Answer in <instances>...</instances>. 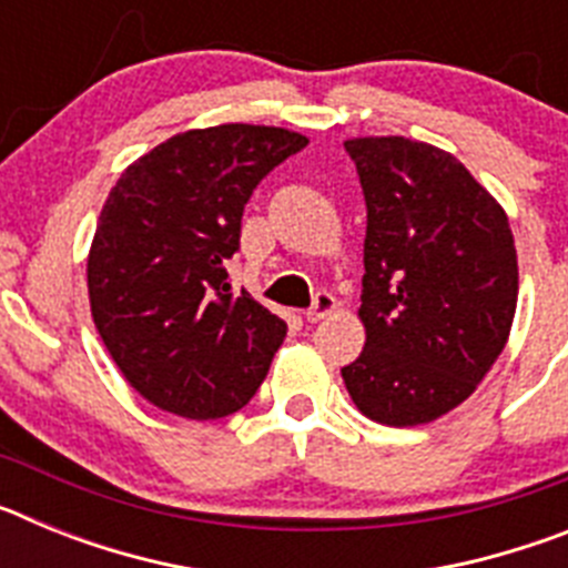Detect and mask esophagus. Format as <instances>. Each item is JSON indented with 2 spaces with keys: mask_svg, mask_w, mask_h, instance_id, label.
Returning <instances> with one entry per match:
<instances>
[{
  "mask_svg": "<svg viewBox=\"0 0 568 568\" xmlns=\"http://www.w3.org/2000/svg\"><path fill=\"white\" fill-rule=\"evenodd\" d=\"M338 307V301H335L333 293H327V290H321V293H315L313 298V307L307 310V321H321L327 318L333 310Z\"/></svg>",
  "mask_w": 568,
  "mask_h": 568,
  "instance_id": "1",
  "label": "esophagus"
}]
</instances>
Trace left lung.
<instances>
[{
	"label": "left lung",
	"instance_id": "obj_1",
	"mask_svg": "<svg viewBox=\"0 0 568 568\" xmlns=\"http://www.w3.org/2000/svg\"><path fill=\"white\" fill-rule=\"evenodd\" d=\"M344 148L366 202V344L341 375L366 418L429 424L464 404L504 353L518 307L509 219L433 144L369 135Z\"/></svg>",
	"mask_w": 568,
	"mask_h": 568
}]
</instances>
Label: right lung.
Returning <instances> with one entry per match:
<instances>
[{
    "label": "right lung",
    "mask_w": 568,
    "mask_h": 568,
    "mask_svg": "<svg viewBox=\"0 0 568 568\" xmlns=\"http://www.w3.org/2000/svg\"><path fill=\"white\" fill-rule=\"evenodd\" d=\"M304 148L284 128L187 130L110 190L88 258L90 313L115 366L159 409L224 418L267 378L287 324L233 293L224 264L253 190Z\"/></svg>",
    "instance_id": "1"
}]
</instances>
